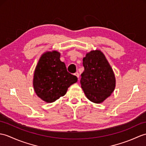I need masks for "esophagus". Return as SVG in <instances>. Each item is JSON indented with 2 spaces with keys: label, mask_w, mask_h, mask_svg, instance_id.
<instances>
[{
  "label": "esophagus",
  "mask_w": 146,
  "mask_h": 146,
  "mask_svg": "<svg viewBox=\"0 0 146 146\" xmlns=\"http://www.w3.org/2000/svg\"><path fill=\"white\" fill-rule=\"evenodd\" d=\"M74 75H75L78 78H79V73H78V72H76L75 73H74ZM78 80H79V78H78Z\"/></svg>",
  "instance_id": "esophagus-1"
}]
</instances>
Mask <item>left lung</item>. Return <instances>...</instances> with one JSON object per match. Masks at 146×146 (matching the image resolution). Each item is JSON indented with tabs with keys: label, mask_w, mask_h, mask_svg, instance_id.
<instances>
[{
	"label": "left lung",
	"mask_w": 146,
	"mask_h": 146,
	"mask_svg": "<svg viewBox=\"0 0 146 146\" xmlns=\"http://www.w3.org/2000/svg\"><path fill=\"white\" fill-rule=\"evenodd\" d=\"M84 72L80 83L87 98L101 103L113 92L116 84L113 71L100 50L88 53L83 59Z\"/></svg>",
	"instance_id": "8db88e82"
}]
</instances>
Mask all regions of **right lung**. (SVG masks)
Returning <instances> with one entry per match:
<instances>
[{
    "instance_id": "right-lung-1",
    "label": "right lung",
    "mask_w": 146,
    "mask_h": 146,
    "mask_svg": "<svg viewBox=\"0 0 146 146\" xmlns=\"http://www.w3.org/2000/svg\"><path fill=\"white\" fill-rule=\"evenodd\" d=\"M56 51L48 52L40 58L33 76V87L37 96L47 103H52L65 95L78 78L67 72L65 64L60 60Z\"/></svg>"
}]
</instances>
